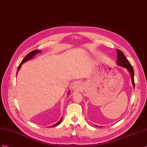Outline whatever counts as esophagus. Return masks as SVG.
I'll list each match as a JSON object with an SVG mask.
<instances>
[{
    "label": "esophagus",
    "instance_id": "1",
    "mask_svg": "<svg viewBox=\"0 0 147 147\" xmlns=\"http://www.w3.org/2000/svg\"><path fill=\"white\" fill-rule=\"evenodd\" d=\"M82 89V84L80 82H76L74 83L73 86V89L74 91H80V90Z\"/></svg>",
    "mask_w": 147,
    "mask_h": 147
}]
</instances>
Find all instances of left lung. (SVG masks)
Instances as JSON below:
<instances>
[{"label":"left lung","instance_id":"obj_1","mask_svg":"<svg viewBox=\"0 0 147 147\" xmlns=\"http://www.w3.org/2000/svg\"><path fill=\"white\" fill-rule=\"evenodd\" d=\"M117 65L125 67L128 71L130 73L131 76V80L132 84L134 86V88H135V82H134V71L133 69V67L130 65V62L128 61L127 58L124 55L123 52L122 51L119 50V49H117ZM95 126H97L95 125ZM99 127V126H97Z\"/></svg>","mask_w":147,"mask_h":147}]
</instances>
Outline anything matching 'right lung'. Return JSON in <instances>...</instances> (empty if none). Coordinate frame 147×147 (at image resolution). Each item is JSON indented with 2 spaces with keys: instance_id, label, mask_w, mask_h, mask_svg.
Wrapping results in <instances>:
<instances>
[{
  "instance_id": "right-lung-1",
  "label": "right lung",
  "mask_w": 147,
  "mask_h": 147,
  "mask_svg": "<svg viewBox=\"0 0 147 147\" xmlns=\"http://www.w3.org/2000/svg\"><path fill=\"white\" fill-rule=\"evenodd\" d=\"M39 52H41V51H39V50H34V51H31L30 53H28L27 56H26L24 58V59L22 60V62H21V63H20V65L18 66V68H17V74L18 72V71H19V69H20V67H21V66H22V64H24V63H25V62H27V61H28V60L32 59V58H33V57H34V56L36 55V54H37L38 53H39ZM69 92H70V91H69V92H68V93H67V94H69ZM62 119H63V117H61V119H60L57 123H55V124H54V125H53L52 126L49 127H56V126L58 125L59 124L61 123V121H62Z\"/></svg>"
}]
</instances>
